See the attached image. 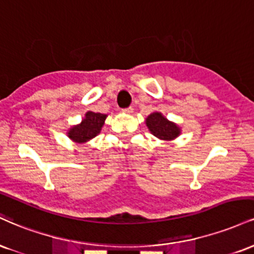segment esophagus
Returning a JSON list of instances; mask_svg holds the SVG:
<instances>
[{"mask_svg": "<svg viewBox=\"0 0 254 254\" xmlns=\"http://www.w3.org/2000/svg\"><path fill=\"white\" fill-rule=\"evenodd\" d=\"M122 112H124L125 114H132V113H133V108H132V107H128V108L122 109Z\"/></svg>", "mask_w": 254, "mask_h": 254, "instance_id": "34e87169", "label": "esophagus"}]
</instances>
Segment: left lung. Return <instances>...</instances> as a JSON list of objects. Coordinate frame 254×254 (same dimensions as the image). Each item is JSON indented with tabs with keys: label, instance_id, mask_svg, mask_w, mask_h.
<instances>
[{
	"label": "left lung",
	"instance_id": "8db88e82",
	"mask_svg": "<svg viewBox=\"0 0 254 254\" xmlns=\"http://www.w3.org/2000/svg\"><path fill=\"white\" fill-rule=\"evenodd\" d=\"M146 126L158 139L171 141L181 134V128L175 122L169 121L162 113L154 112L146 118Z\"/></svg>",
	"mask_w": 254,
	"mask_h": 254
}]
</instances>
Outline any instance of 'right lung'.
Returning <instances> with one entry per match:
<instances>
[{
    "mask_svg": "<svg viewBox=\"0 0 254 254\" xmlns=\"http://www.w3.org/2000/svg\"><path fill=\"white\" fill-rule=\"evenodd\" d=\"M106 119V114L88 112L79 125L72 126L68 129L67 136L77 144H84L100 134Z\"/></svg>",
    "mask_w": 254,
    "mask_h": 254,
    "instance_id": "right-lung-1",
    "label": "right lung"
}]
</instances>
